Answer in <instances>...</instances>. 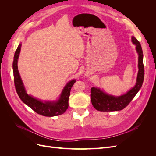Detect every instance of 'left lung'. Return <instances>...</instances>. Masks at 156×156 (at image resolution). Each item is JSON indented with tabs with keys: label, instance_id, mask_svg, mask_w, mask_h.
<instances>
[{
	"label": "left lung",
	"instance_id": "obj_1",
	"mask_svg": "<svg viewBox=\"0 0 156 156\" xmlns=\"http://www.w3.org/2000/svg\"><path fill=\"white\" fill-rule=\"evenodd\" d=\"M131 41L135 45L136 51L138 54L139 71L135 86L120 96L110 95L103 92L100 88L92 87L91 88V101L96 110L103 112L122 110L133 100L142 87L144 75L143 50L139 41L134 36L131 37Z\"/></svg>",
	"mask_w": 156,
	"mask_h": 156
}]
</instances>
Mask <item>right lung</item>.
Here are the masks:
<instances>
[{
    "mask_svg": "<svg viewBox=\"0 0 156 156\" xmlns=\"http://www.w3.org/2000/svg\"><path fill=\"white\" fill-rule=\"evenodd\" d=\"M21 44H20L16 51L13 61V72L14 84L16 92L21 101L31 108L37 114L45 116H55L62 115L68 108V100L71 88L76 81L75 79L69 81L61 92L58 100L54 101H43L28 94L24 84L21 78L18 70V58L21 51Z\"/></svg>",
    "mask_w": 156,
    "mask_h": 156,
    "instance_id": "add662e5",
    "label": "right lung"
}]
</instances>
